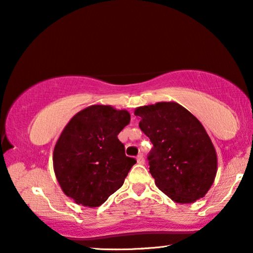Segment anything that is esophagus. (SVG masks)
I'll list each match as a JSON object with an SVG mask.
<instances>
[{"instance_id": "1", "label": "esophagus", "mask_w": 253, "mask_h": 253, "mask_svg": "<svg viewBox=\"0 0 253 253\" xmlns=\"http://www.w3.org/2000/svg\"><path fill=\"white\" fill-rule=\"evenodd\" d=\"M137 163H138V164H144V163H145L144 156L142 155V154H139V155L137 156Z\"/></svg>"}]
</instances>
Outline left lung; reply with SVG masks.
<instances>
[{
    "label": "left lung",
    "mask_w": 253,
    "mask_h": 253,
    "mask_svg": "<svg viewBox=\"0 0 253 253\" xmlns=\"http://www.w3.org/2000/svg\"><path fill=\"white\" fill-rule=\"evenodd\" d=\"M139 128L153 144L149 173L176 203H193L208 193L217 170L216 152L194 115L173 101L135 109Z\"/></svg>",
    "instance_id": "obj_1"
}]
</instances>
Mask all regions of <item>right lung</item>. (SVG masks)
Listing matches in <instances>:
<instances>
[{"instance_id":"1","label":"right lung","mask_w":253,"mask_h":253,"mask_svg":"<svg viewBox=\"0 0 253 253\" xmlns=\"http://www.w3.org/2000/svg\"><path fill=\"white\" fill-rule=\"evenodd\" d=\"M130 122L127 110L92 105L77 113L53 151V169L63 193L77 204L99 207L121 188L135 158L118 134Z\"/></svg>"}]
</instances>
